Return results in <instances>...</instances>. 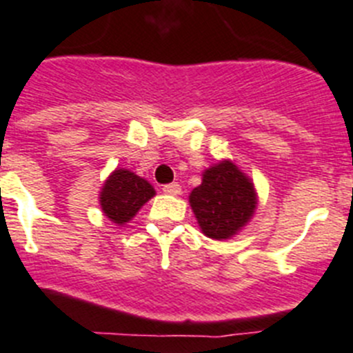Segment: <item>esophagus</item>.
<instances>
[{
  "instance_id": "34e87169",
  "label": "esophagus",
  "mask_w": 353,
  "mask_h": 353,
  "mask_svg": "<svg viewBox=\"0 0 353 353\" xmlns=\"http://www.w3.org/2000/svg\"><path fill=\"white\" fill-rule=\"evenodd\" d=\"M163 193H167V195H179V193H181V186L177 183L165 184V186H163Z\"/></svg>"
}]
</instances>
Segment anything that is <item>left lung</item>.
Here are the masks:
<instances>
[{
    "label": "left lung",
    "instance_id": "8db88e82",
    "mask_svg": "<svg viewBox=\"0 0 353 353\" xmlns=\"http://www.w3.org/2000/svg\"><path fill=\"white\" fill-rule=\"evenodd\" d=\"M256 202L252 179L230 160L205 169L202 184L190 193V205L200 230L216 241L236 236L252 220Z\"/></svg>",
    "mask_w": 353,
    "mask_h": 353
}]
</instances>
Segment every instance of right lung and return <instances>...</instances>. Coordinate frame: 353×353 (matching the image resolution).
<instances>
[{"label":"right lung","mask_w":353,"mask_h":353,"mask_svg":"<svg viewBox=\"0 0 353 353\" xmlns=\"http://www.w3.org/2000/svg\"><path fill=\"white\" fill-rule=\"evenodd\" d=\"M151 183L128 169H116L101 186L100 205L103 214L116 225H125L139 209L154 196Z\"/></svg>","instance_id":"right-lung-1"}]
</instances>
